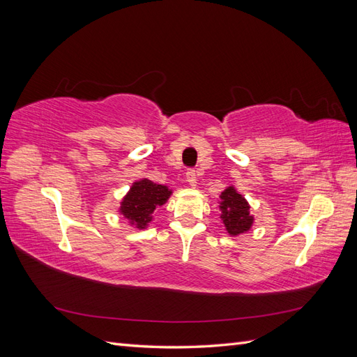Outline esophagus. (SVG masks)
<instances>
[{
    "label": "esophagus",
    "mask_w": 357,
    "mask_h": 357,
    "mask_svg": "<svg viewBox=\"0 0 357 357\" xmlns=\"http://www.w3.org/2000/svg\"><path fill=\"white\" fill-rule=\"evenodd\" d=\"M186 180H188V183H189L192 188L197 186V172H195V169H188Z\"/></svg>",
    "instance_id": "esophagus-1"
}]
</instances>
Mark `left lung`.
<instances>
[{
    "label": "left lung",
    "mask_w": 357,
    "mask_h": 357,
    "mask_svg": "<svg viewBox=\"0 0 357 357\" xmlns=\"http://www.w3.org/2000/svg\"><path fill=\"white\" fill-rule=\"evenodd\" d=\"M219 207L220 219L229 235L236 236L250 231L255 220L250 214V205L234 186H228L222 192Z\"/></svg>",
    "instance_id": "8db88e82"
}]
</instances>
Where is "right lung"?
Wrapping results in <instances>:
<instances>
[{
    "instance_id": "obj_1",
    "label": "right lung",
    "mask_w": 357,
    "mask_h": 357,
    "mask_svg": "<svg viewBox=\"0 0 357 357\" xmlns=\"http://www.w3.org/2000/svg\"><path fill=\"white\" fill-rule=\"evenodd\" d=\"M171 190L164 185H156L152 180H138L121 202V214L138 229L147 228L153 219L156 207L164 205L171 197Z\"/></svg>"
}]
</instances>
